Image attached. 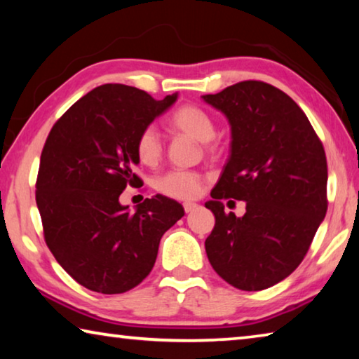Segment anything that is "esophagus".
Here are the masks:
<instances>
[{
	"mask_svg": "<svg viewBox=\"0 0 359 359\" xmlns=\"http://www.w3.org/2000/svg\"><path fill=\"white\" fill-rule=\"evenodd\" d=\"M184 209H185L187 214H190V212L198 209V204L196 203H184Z\"/></svg>",
	"mask_w": 359,
	"mask_h": 359,
	"instance_id": "esophagus-1",
	"label": "esophagus"
}]
</instances>
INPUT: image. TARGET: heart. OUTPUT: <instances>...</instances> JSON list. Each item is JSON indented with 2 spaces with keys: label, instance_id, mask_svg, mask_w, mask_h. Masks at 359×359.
Wrapping results in <instances>:
<instances>
[{
  "label": "heart",
  "instance_id": "1",
  "mask_svg": "<svg viewBox=\"0 0 359 359\" xmlns=\"http://www.w3.org/2000/svg\"><path fill=\"white\" fill-rule=\"evenodd\" d=\"M168 125L172 131L182 133L194 141L205 144L210 151H215L212 141L215 136V121L212 115L203 107L194 104H184L175 109L168 117ZM136 155L144 166H155L163 156V141L154 126L144 128L136 139ZM156 188L163 194L177 199H191L198 196L201 190V177L194 172L174 171L158 180Z\"/></svg>",
  "mask_w": 359,
  "mask_h": 359
}]
</instances>
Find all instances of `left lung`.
Returning a JSON list of instances; mask_svg holds the SVG:
<instances>
[{
  "label": "left lung",
  "mask_w": 359,
  "mask_h": 359,
  "mask_svg": "<svg viewBox=\"0 0 359 359\" xmlns=\"http://www.w3.org/2000/svg\"><path fill=\"white\" fill-rule=\"evenodd\" d=\"M226 117L229 158L205 208L212 267L233 287L259 291L282 282L306 257L326 215V155L311 121L282 90L245 81L201 96ZM248 203L242 217L222 198Z\"/></svg>",
  "instance_id": "obj_1"
}]
</instances>
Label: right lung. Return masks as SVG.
Listing matches in <instances>:
<instances>
[{
  "label": "right lung",
  "mask_w": 359,
  "mask_h": 359,
  "mask_svg": "<svg viewBox=\"0 0 359 359\" xmlns=\"http://www.w3.org/2000/svg\"><path fill=\"white\" fill-rule=\"evenodd\" d=\"M179 93L154 100L121 83L93 88L63 114L41 154L36 204L46 244L82 287L125 293L155 264L160 241L185 215L171 198L156 194L135 212L118 198L137 187L136 139L165 114Z\"/></svg>",
  "instance_id": "right-lung-1"
}]
</instances>
